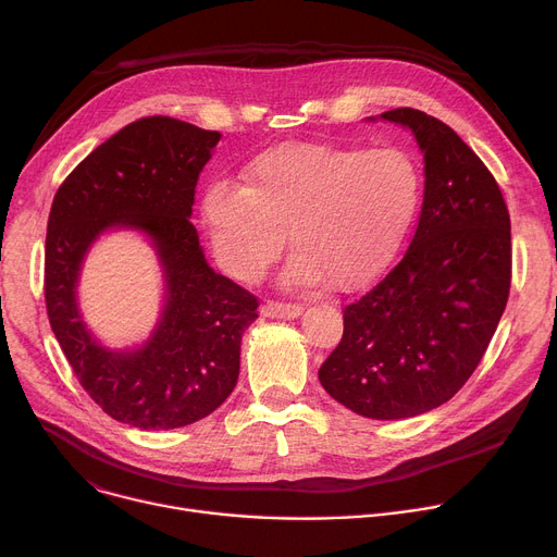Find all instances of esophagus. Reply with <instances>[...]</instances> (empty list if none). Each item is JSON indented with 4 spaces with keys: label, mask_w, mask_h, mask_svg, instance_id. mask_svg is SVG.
Here are the masks:
<instances>
[{
    "label": "esophagus",
    "mask_w": 557,
    "mask_h": 557,
    "mask_svg": "<svg viewBox=\"0 0 557 557\" xmlns=\"http://www.w3.org/2000/svg\"><path fill=\"white\" fill-rule=\"evenodd\" d=\"M262 314L271 317V320H295L301 314V306L290 301H267L262 306Z\"/></svg>",
    "instance_id": "34e87169"
}]
</instances>
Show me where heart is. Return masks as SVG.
Returning <instances> with one entry per match:
<instances>
[{
	"instance_id": "1",
	"label": "heart",
	"mask_w": 557,
	"mask_h": 557,
	"mask_svg": "<svg viewBox=\"0 0 557 557\" xmlns=\"http://www.w3.org/2000/svg\"><path fill=\"white\" fill-rule=\"evenodd\" d=\"M423 198V172L404 147L288 143L260 153L243 187H207L202 218L220 267L256 282L282 253L284 277L355 288L385 269L401 247Z\"/></svg>"
}]
</instances>
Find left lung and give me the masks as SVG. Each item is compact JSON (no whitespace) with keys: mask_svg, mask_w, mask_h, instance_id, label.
<instances>
[{"mask_svg":"<svg viewBox=\"0 0 557 557\" xmlns=\"http://www.w3.org/2000/svg\"><path fill=\"white\" fill-rule=\"evenodd\" d=\"M381 119L410 127L423 151L421 218L401 262L344 308L320 381L348 410L396 421L443 406L479 368L509 297L511 222L496 178L449 125L412 108Z\"/></svg>","mask_w":557,"mask_h":557,"instance_id":"1","label":"left lung"}]
</instances>
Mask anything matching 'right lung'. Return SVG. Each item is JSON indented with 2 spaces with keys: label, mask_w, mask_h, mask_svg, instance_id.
<instances>
[{
  "label": "right lung",
  "mask_w": 557,
  "mask_h": 557,
  "mask_svg": "<svg viewBox=\"0 0 557 557\" xmlns=\"http://www.w3.org/2000/svg\"><path fill=\"white\" fill-rule=\"evenodd\" d=\"M220 134L172 116L125 125L74 168L54 194L46 233V308L78 383L112 419L174 430L220 408L240 374L243 333L258 297L215 273L189 222L198 176ZM108 227L152 240L166 277V306L136 351H110L75 306L77 271Z\"/></svg>",
  "instance_id": "obj_1"
}]
</instances>
